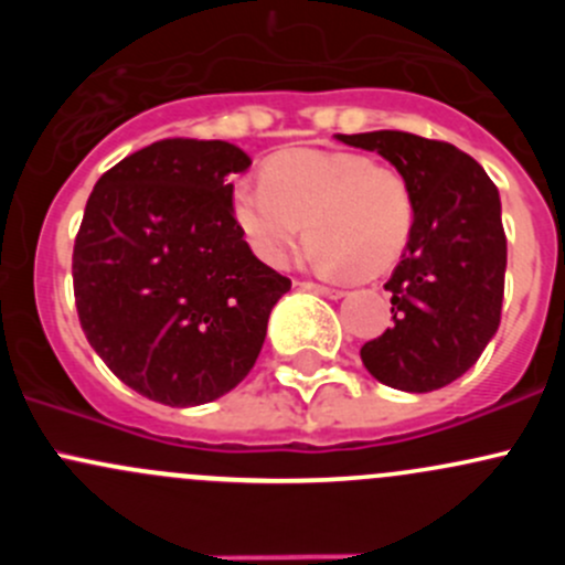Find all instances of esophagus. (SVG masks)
I'll list each match as a JSON object with an SVG mask.
<instances>
[{
	"label": "esophagus",
	"instance_id": "1",
	"mask_svg": "<svg viewBox=\"0 0 565 565\" xmlns=\"http://www.w3.org/2000/svg\"><path fill=\"white\" fill-rule=\"evenodd\" d=\"M300 289L306 292H315V295H324V298H344V289L339 287H324V284H315V281H298Z\"/></svg>",
	"mask_w": 565,
	"mask_h": 565
}]
</instances>
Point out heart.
I'll use <instances>...</instances> for the list:
<instances>
[{
    "mask_svg": "<svg viewBox=\"0 0 565 565\" xmlns=\"http://www.w3.org/2000/svg\"><path fill=\"white\" fill-rule=\"evenodd\" d=\"M232 207L248 246L267 265H287L309 230V256L319 270L361 276L388 270L415 224L407 177L344 150L281 152L265 177L237 180Z\"/></svg>",
    "mask_w": 565,
    "mask_h": 565,
    "instance_id": "obj_1",
    "label": "heart"
}]
</instances>
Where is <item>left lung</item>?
<instances>
[{
    "instance_id": "8db88e82",
    "label": "left lung",
    "mask_w": 565,
    "mask_h": 565,
    "mask_svg": "<svg viewBox=\"0 0 565 565\" xmlns=\"http://www.w3.org/2000/svg\"><path fill=\"white\" fill-rule=\"evenodd\" d=\"M335 139L391 161L407 177L415 204L413 235L385 284L393 328L361 347L363 366L396 391L446 388L498 333L505 284L498 188L448 141L404 130Z\"/></svg>"
}]
</instances>
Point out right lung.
Returning <instances> with one entry per match:
<instances>
[{
	"instance_id": "right-lung-1",
	"label": "right lung",
	"mask_w": 565,
	"mask_h": 565,
	"mask_svg": "<svg viewBox=\"0 0 565 565\" xmlns=\"http://www.w3.org/2000/svg\"><path fill=\"white\" fill-rule=\"evenodd\" d=\"M230 141L163 139L95 182L73 246L78 322L128 388L196 407L243 383L292 281L254 256L232 213Z\"/></svg>"
}]
</instances>
